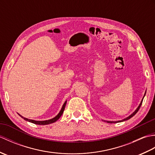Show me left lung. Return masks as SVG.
Masks as SVG:
<instances>
[{"label": "left lung", "mask_w": 155, "mask_h": 155, "mask_svg": "<svg viewBox=\"0 0 155 155\" xmlns=\"http://www.w3.org/2000/svg\"><path fill=\"white\" fill-rule=\"evenodd\" d=\"M145 96V94H144V97ZM143 98H144V97H143ZM143 98L142 99V101H141V103H140V104H139V106L138 107V108H137L136 109V110L134 112V113L131 114V115H130L129 117H128L127 118H124V119H123V120H120V121H117V122H111V121H107V123H119V122H123V121H124V120H128V119H130V118H131V117H133L134 114H135L138 111H139V108H140V106H141V104H142V103H143Z\"/></svg>", "instance_id": "obj_1"}]
</instances>
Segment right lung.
I'll return each mask as SVG.
<instances>
[{"label":"right lung","instance_id":"add662e5","mask_svg":"<svg viewBox=\"0 0 155 155\" xmlns=\"http://www.w3.org/2000/svg\"><path fill=\"white\" fill-rule=\"evenodd\" d=\"M66 103H67V101L65 102V103H64L63 106H62L61 110L60 111V113H59L57 116H56L54 118H52V119H50V120H43V121H37V120H31V119H28V118H25L22 117L21 115L19 114L20 117H21L22 118H24V119L25 120L27 121H28V122H31V123H34V124H41V125H45V124H51V123H54V122L57 121L59 118L61 117V115L62 114V113H63L64 112V108H65V105H66Z\"/></svg>","mask_w":155,"mask_h":155}]
</instances>
